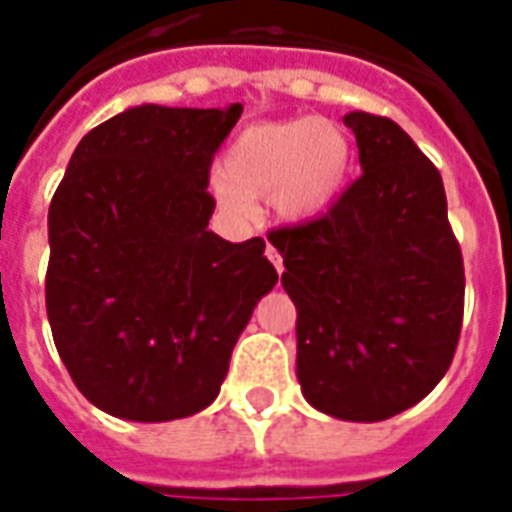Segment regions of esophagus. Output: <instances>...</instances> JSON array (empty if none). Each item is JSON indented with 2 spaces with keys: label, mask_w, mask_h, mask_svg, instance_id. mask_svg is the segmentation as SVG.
<instances>
[{
  "label": "esophagus",
  "mask_w": 512,
  "mask_h": 512,
  "mask_svg": "<svg viewBox=\"0 0 512 512\" xmlns=\"http://www.w3.org/2000/svg\"><path fill=\"white\" fill-rule=\"evenodd\" d=\"M266 257L271 260V263H274V268H277V271H282V257H279V252L271 244L266 246Z\"/></svg>",
  "instance_id": "1"
}]
</instances>
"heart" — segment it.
Listing matches in <instances>:
<instances>
[{
	"mask_svg": "<svg viewBox=\"0 0 512 512\" xmlns=\"http://www.w3.org/2000/svg\"><path fill=\"white\" fill-rule=\"evenodd\" d=\"M351 172V142L321 117L255 123L238 131L211 172L213 200L230 216H249L252 197H271L282 222L307 224L332 208Z\"/></svg>",
	"mask_w": 512,
	"mask_h": 512,
	"instance_id": "1",
	"label": "heart"
}]
</instances>
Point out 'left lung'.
I'll use <instances>...</instances> for the list:
<instances>
[{
    "label": "left lung",
    "mask_w": 512,
    "mask_h": 512,
    "mask_svg": "<svg viewBox=\"0 0 512 512\" xmlns=\"http://www.w3.org/2000/svg\"><path fill=\"white\" fill-rule=\"evenodd\" d=\"M362 178L332 211L274 230L296 310L304 400L345 422H381L439 384L463 321L461 246L439 169L389 117L348 112Z\"/></svg>",
    "instance_id": "1"
}]
</instances>
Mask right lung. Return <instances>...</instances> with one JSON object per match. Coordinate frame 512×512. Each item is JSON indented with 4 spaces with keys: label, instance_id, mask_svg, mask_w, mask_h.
<instances>
[{
    "label": "right lung",
    "instance_id": "1",
    "mask_svg": "<svg viewBox=\"0 0 512 512\" xmlns=\"http://www.w3.org/2000/svg\"><path fill=\"white\" fill-rule=\"evenodd\" d=\"M244 106L139 104L82 136L49 208L46 312L95 408L169 422L219 395L238 337L277 285L266 241L208 230V169Z\"/></svg>",
    "mask_w": 512,
    "mask_h": 512
}]
</instances>
